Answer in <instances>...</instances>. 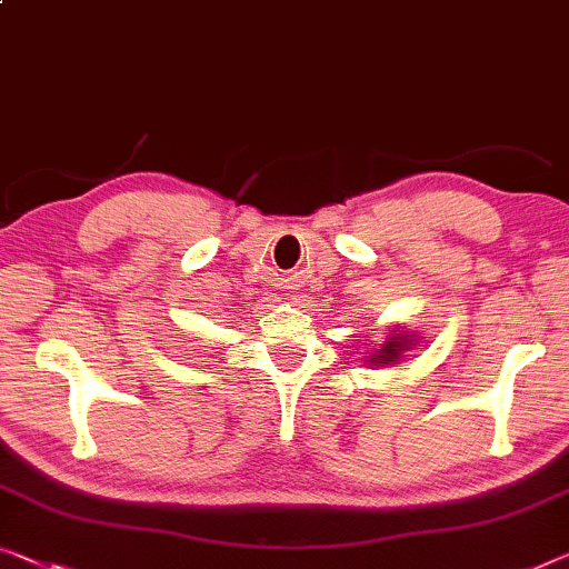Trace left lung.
<instances>
[{
  "label": "left lung",
  "instance_id": "8db88e82",
  "mask_svg": "<svg viewBox=\"0 0 569 569\" xmlns=\"http://www.w3.org/2000/svg\"><path fill=\"white\" fill-rule=\"evenodd\" d=\"M417 335L406 332L401 327H393L391 332L386 335V342L380 347H370L366 352V362L372 368H383V366H398L403 358H409V350H417Z\"/></svg>",
  "mask_w": 569,
  "mask_h": 569
}]
</instances>
